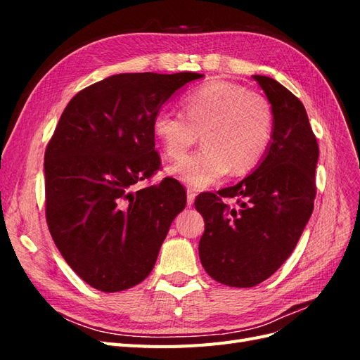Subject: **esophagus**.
Instances as JSON below:
<instances>
[{
    "label": "esophagus",
    "instance_id": "esophagus-1",
    "mask_svg": "<svg viewBox=\"0 0 360 360\" xmlns=\"http://www.w3.org/2000/svg\"><path fill=\"white\" fill-rule=\"evenodd\" d=\"M186 193H188V205L191 207L193 204V201H195V197H197V193H195L193 189H188Z\"/></svg>",
    "mask_w": 360,
    "mask_h": 360
}]
</instances>
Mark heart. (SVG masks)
I'll list each match as a JSON object with an SVG mask.
<instances>
[{
  "mask_svg": "<svg viewBox=\"0 0 360 360\" xmlns=\"http://www.w3.org/2000/svg\"><path fill=\"white\" fill-rule=\"evenodd\" d=\"M183 111H159L153 134L163 155L179 160L201 134L204 148L169 172L195 189L212 186L233 169L255 168L267 153L275 115L267 97L231 81H213L184 97Z\"/></svg>",
  "mask_w": 360,
  "mask_h": 360,
  "instance_id": "obj_1",
  "label": "heart"
}]
</instances>
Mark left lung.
<instances>
[{
	"mask_svg": "<svg viewBox=\"0 0 360 360\" xmlns=\"http://www.w3.org/2000/svg\"><path fill=\"white\" fill-rule=\"evenodd\" d=\"M275 115L257 169L234 186L195 200L205 222L200 259L214 281L249 288L266 281L296 248L314 210L319 144L303 103L269 76L254 75ZM236 198V205L225 199Z\"/></svg>",
	"mask_w": 360,
	"mask_h": 360,
	"instance_id": "left-lung-1",
	"label": "left lung"
}]
</instances>
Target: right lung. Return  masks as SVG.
I'll return each mask as SVG.
<instances>
[{"label":"right lung","mask_w":360,"mask_h":360,"mask_svg":"<svg viewBox=\"0 0 360 360\" xmlns=\"http://www.w3.org/2000/svg\"><path fill=\"white\" fill-rule=\"evenodd\" d=\"M204 75L120 73L68 103L45 151L46 222L66 263L105 292L132 288L153 270L186 192L167 177L135 191L160 167L153 118Z\"/></svg>","instance_id":"add662e5"}]
</instances>
